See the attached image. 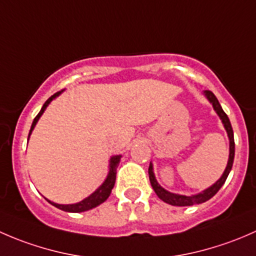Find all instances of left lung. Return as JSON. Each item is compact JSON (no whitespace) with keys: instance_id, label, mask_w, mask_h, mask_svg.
Returning <instances> with one entry per match:
<instances>
[{"instance_id":"obj_1","label":"left lung","mask_w":256,"mask_h":256,"mask_svg":"<svg viewBox=\"0 0 256 256\" xmlns=\"http://www.w3.org/2000/svg\"><path fill=\"white\" fill-rule=\"evenodd\" d=\"M203 95L207 98L208 102L212 104L214 112H216V115H218L219 118L222 120V124H223L224 128H226V135H228V138H229L228 164H226V170H224L223 174H222L220 178H219L216 183H213L210 187L206 188L204 190L197 193V194L186 196V194H178V193H172L170 192V190H164V188L157 182L156 176H154V164H152V162H150L148 177H150V182H151L152 188H154V193L158 196L160 200H162L164 203H168V204L171 206H177V207H188V206L200 204V203L207 202L208 200H210V198L213 197L219 190H220L222 186H223L224 182H226V177H228L229 172L232 171V167H233L234 154H236V144H234V134H233V128H232V125H230V121H229V118L226 116V114L223 112V109H222L220 104H219L216 95H214L210 90H204V92H203Z\"/></svg>"}]
</instances>
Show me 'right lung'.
<instances>
[{"instance_id":"obj_1","label":"right lung","mask_w":256,"mask_h":256,"mask_svg":"<svg viewBox=\"0 0 256 256\" xmlns=\"http://www.w3.org/2000/svg\"><path fill=\"white\" fill-rule=\"evenodd\" d=\"M62 92H63V90H62V92H56V94L52 95V96L49 98L47 102H44V105L42 106L40 112H38V115L36 116L34 120H33L32 126H30V134H28V140H30V136L32 135V131L34 130V128H36V125H37L38 120H40V116L43 115V112H46V109H47L48 105L50 104V102H53L56 98H58L59 95L62 94ZM121 157H122L121 154H115V156L110 157L109 172H108V176H106V178H105V180L102 183V184L99 186V187L96 188V190H94V192L92 193V194L88 196L86 198H84V200H80V202L73 203V204H59V203L52 202V200H47V198H46V200H47L48 202L50 203L52 206H54L56 208L62 209V210H64V212H70V213H80V212L89 210V209L98 207V206H100L102 203H104L105 200L109 198L110 193H112L114 184H115V180H116V168H118V164H120Z\"/></svg>"}]
</instances>
